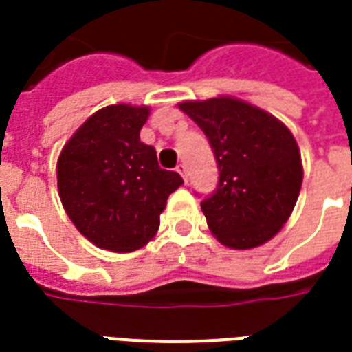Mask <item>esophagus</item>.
Wrapping results in <instances>:
<instances>
[{
	"label": "esophagus",
	"mask_w": 352,
	"mask_h": 352,
	"mask_svg": "<svg viewBox=\"0 0 352 352\" xmlns=\"http://www.w3.org/2000/svg\"><path fill=\"white\" fill-rule=\"evenodd\" d=\"M176 173L182 174V178L187 182V166H186V163H179V165L176 166Z\"/></svg>",
	"instance_id": "1"
}]
</instances>
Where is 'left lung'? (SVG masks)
I'll use <instances>...</instances> for the list:
<instances>
[{
    "label": "left lung",
    "mask_w": 352,
    "mask_h": 352,
    "mask_svg": "<svg viewBox=\"0 0 352 352\" xmlns=\"http://www.w3.org/2000/svg\"><path fill=\"white\" fill-rule=\"evenodd\" d=\"M179 109L206 135L217 161V187L201 202L212 234L234 250L268 242L287 223L302 187L291 131L230 97L187 101Z\"/></svg>",
    "instance_id": "left-lung-1"
}]
</instances>
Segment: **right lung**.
<instances>
[{"mask_svg": "<svg viewBox=\"0 0 352 352\" xmlns=\"http://www.w3.org/2000/svg\"><path fill=\"white\" fill-rule=\"evenodd\" d=\"M146 107L112 104L76 131L58 159L61 204L74 227L102 250L129 253L155 236L168 195L184 179L140 142Z\"/></svg>", "mask_w": 352, "mask_h": 352, "instance_id": "right-lung-1", "label": "right lung"}]
</instances>
